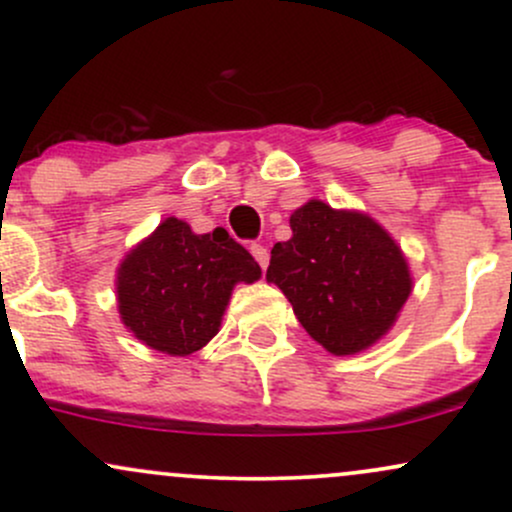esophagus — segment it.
I'll return each instance as SVG.
<instances>
[{"label": "esophagus", "mask_w": 512, "mask_h": 512, "mask_svg": "<svg viewBox=\"0 0 512 512\" xmlns=\"http://www.w3.org/2000/svg\"><path fill=\"white\" fill-rule=\"evenodd\" d=\"M250 252H252V257H255V260H257V264H260L262 269H267V264H269V250L264 248V245L255 243V245H250Z\"/></svg>", "instance_id": "34e87169"}]
</instances>
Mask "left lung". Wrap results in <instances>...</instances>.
<instances>
[{
  "label": "left lung",
  "instance_id": "8db88e82",
  "mask_svg": "<svg viewBox=\"0 0 512 512\" xmlns=\"http://www.w3.org/2000/svg\"><path fill=\"white\" fill-rule=\"evenodd\" d=\"M276 243L267 281L305 332L334 356L361 354L395 327L414 279L402 248L373 216L308 199Z\"/></svg>",
  "mask_w": 512,
  "mask_h": 512
}]
</instances>
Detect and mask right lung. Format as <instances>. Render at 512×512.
<instances>
[{
	"instance_id": "add662e5",
	"label": "right lung",
	"mask_w": 512,
	"mask_h": 512,
	"mask_svg": "<svg viewBox=\"0 0 512 512\" xmlns=\"http://www.w3.org/2000/svg\"><path fill=\"white\" fill-rule=\"evenodd\" d=\"M260 276V264L223 228L195 233L168 216L122 257L117 313L149 349L190 356L219 334L236 284H255Z\"/></svg>"
}]
</instances>
